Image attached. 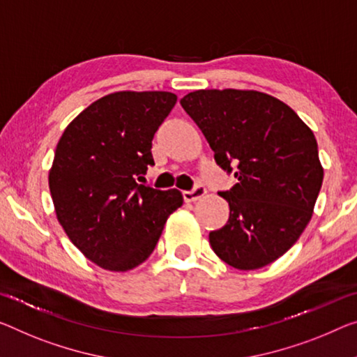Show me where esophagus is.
I'll use <instances>...</instances> for the list:
<instances>
[{
    "label": "esophagus",
    "mask_w": 357,
    "mask_h": 357,
    "mask_svg": "<svg viewBox=\"0 0 357 357\" xmlns=\"http://www.w3.org/2000/svg\"><path fill=\"white\" fill-rule=\"evenodd\" d=\"M206 195V188L202 185H196L191 191H183L185 202H195Z\"/></svg>",
    "instance_id": "obj_1"
}]
</instances>
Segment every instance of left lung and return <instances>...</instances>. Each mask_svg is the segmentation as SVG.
<instances>
[{
    "mask_svg": "<svg viewBox=\"0 0 357 357\" xmlns=\"http://www.w3.org/2000/svg\"><path fill=\"white\" fill-rule=\"evenodd\" d=\"M180 103L215 162L238 180L218 193L229 218L209 233L213 252L238 270L270 265L311 220L324 178L314 134L292 108L263 92L204 89Z\"/></svg>",
    "mask_w": 357,
    "mask_h": 357,
    "instance_id": "obj_1",
    "label": "left lung"
}]
</instances>
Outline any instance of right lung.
I'll return each instance as SVG.
<instances>
[{"label": "right lung", "mask_w": 357, "mask_h": 357, "mask_svg": "<svg viewBox=\"0 0 357 357\" xmlns=\"http://www.w3.org/2000/svg\"><path fill=\"white\" fill-rule=\"evenodd\" d=\"M172 92H114L81 112L60 137L49 190L65 233L109 271H128L155 250L178 190L139 183L155 160L151 140L171 113Z\"/></svg>", "instance_id": "right-lung-1"}]
</instances>
